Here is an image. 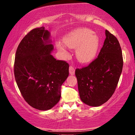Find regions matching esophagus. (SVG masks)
<instances>
[{"instance_id":"1","label":"esophagus","mask_w":135,"mask_h":135,"mask_svg":"<svg viewBox=\"0 0 135 135\" xmlns=\"http://www.w3.org/2000/svg\"><path fill=\"white\" fill-rule=\"evenodd\" d=\"M69 74L70 75H74L75 74V69L74 68L72 67V66H69Z\"/></svg>"}]
</instances>
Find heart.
Listing matches in <instances>:
<instances>
[{"label": "heart", "mask_w": 135, "mask_h": 135, "mask_svg": "<svg viewBox=\"0 0 135 135\" xmlns=\"http://www.w3.org/2000/svg\"><path fill=\"white\" fill-rule=\"evenodd\" d=\"M65 45L71 48H76V56L81 63H86L92 61L98 50L99 41L98 37L92 31L88 29H80L68 35L64 39ZM57 47L61 52L66 49L60 44Z\"/></svg>", "instance_id": "obj_1"}]
</instances>
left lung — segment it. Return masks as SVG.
<instances>
[{"label": "left lung", "mask_w": 135, "mask_h": 135, "mask_svg": "<svg viewBox=\"0 0 135 135\" xmlns=\"http://www.w3.org/2000/svg\"><path fill=\"white\" fill-rule=\"evenodd\" d=\"M98 57L88 66L75 70L80 98L90 106L98 107L109 100L115 92L123 70L119 41L107 30Z\"/></svg>", "instance_id": "obj_1"}]
</instances>
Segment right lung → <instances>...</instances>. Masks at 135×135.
<instances>
[{
  "label": "right lung",
  "mask_w": 135,
  "mask_h": 135,
  "mask_svg": "<svg viewBox=\"0 0 135 135\" xmlns=\"http://www.w3.org/2000/svg\"><path fill=\"white\" fill-rule=\"evenodd\" d=\"M45 27L30 31L18 45L14 73L22 97L29 105L40 110L54 106L61 97V86L69 75V65L52 55V45Z\"/></svg>",
  "instance_id": "right-lung-1"
}]
</instances>
